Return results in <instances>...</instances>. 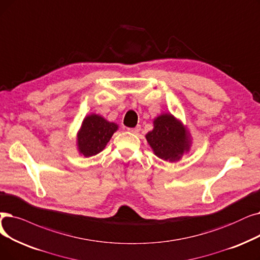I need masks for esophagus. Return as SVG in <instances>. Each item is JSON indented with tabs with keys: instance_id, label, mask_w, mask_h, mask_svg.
Segmentation results:
<instances>
[{
	"instance_id": "obj_1",
	"label": "esophagus",
	"mask_w": 260,
	"mask_h": 260,
	"mask_svg": "<svg viewBox=\"0 0 260 260\" xmlns=\"http://www.w3.org/2000/svg\"><path fill=\"white\" fill-rule=\"evenodd\" d=\"M140 129H141L140 125H137L136 127H134V128H128V132H131L133 134H138L140 132Z\"/></svg>"
}]
</instances>
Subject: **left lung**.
Masks as SVG:
<instances>
[{"mask_svg":"<svg viewBox=\"0 0 260 260\" xmlns=\"http://www.w3.org/2000/svg\"><path fill=\"white\" fill-rule=\"evenodd\" d=\"M156 156L176 161L189 151L190 139L183 124L172 115L165 114L154 120V128L145 136Z\"/></svg>","mask_w":260,"mask_h":260,"instance_id":"1","label":"left lung"}]
</instances>
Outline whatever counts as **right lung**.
<instances>
[{"label":"right lung","instance_id":"right-lung-1","mask_svg":"<svg viewBox=\"0 0 260 260\" xmlns=\"http://www.w3.org/2000/svg\"><path fill=\"white\" fill-rule=\"evenodd\" d=\"M117 129V124L108 122L103 117L98 115L86 117L77 134L78 151L85 157L99 154Z\"/></svg>","mask_w":260,"mask_h":260}]
</instances>
